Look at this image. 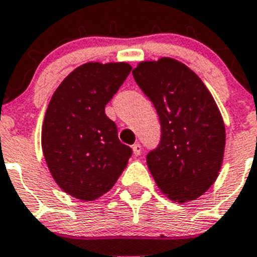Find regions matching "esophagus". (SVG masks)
<instances>
[{
	"label": "esophagus",
	"instance_id": "1",
	"mask_svg": "<svg viewBox=\"0 0 257 257\" xmlns=\"http://www.w3.org/2000/svg\"><path fill=\"white\" fill-rule=\"evenodd\" d=\"M132 150H133V154H135L136 157H139L140 154H141V145H140V144H135V145H133L132 147Z\"/></svg>",
	"mask_w": 257,
	"mask_h": 257
}]
</instances>
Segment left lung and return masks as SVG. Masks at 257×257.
<instances>
[{"instance_id":"8db88e82","label":"left lung","mask_w":257,"mask_h":257,"mask_svg":"<svg viewBox=\"0 0 257 257\" xmlns=\"http://www.w3.org/2000/svg\"><path fill=\"white\" fill-rule=\"evenodd\" d=\"M133 78L157 109L161 143L147 156L158 189L178 203L194 201L214 185L226 147V128L201 78L173 58L144 60Z\"/></svg>"}]
</instances>
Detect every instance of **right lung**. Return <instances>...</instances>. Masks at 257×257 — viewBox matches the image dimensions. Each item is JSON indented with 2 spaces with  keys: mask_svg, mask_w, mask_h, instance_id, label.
<instances>
[{
  "mask_svg": "<svg viewBox=\"0 0 257 257\" xmlns=\"http://www.w3.org/2000/svg\"><path fill=\"white\" fill-rule=\"evenodd\" d=\"M132 70L126 62H88L55 89L42 125V150L58 186L80 201L108 193L132 149L120 143L105 105Z\"/></svg>",
  "mask_w": 257,
  "mask_h": 257,
  "instance_id": "right-lung-1",
  "label": "right lung"
}]
</instances>
